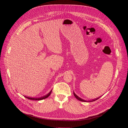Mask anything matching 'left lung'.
Instances as JSON below:
<instances>
[{"instance_id":"obj_1","label":"left lung","mask_w":128,"mask_h":128,"mask_svg":"<svg viewBox=\"0 0 128 128\" xmlns=\"http://www.w3.org/2000/svg\"><path fill=\"white\" fill-rule=\"evenodd\" d=\"M74 96L76 97V98L77 99H78V100H80V101H83V102H92V101H95V100H97V99H98L100 98V97H99V98H96V99H93V100H91V101H86V100H83V99H81L78 96L75 94V93H74Z\"/></svg>"}]
</instances>
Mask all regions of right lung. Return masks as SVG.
Wrapping results in <instances>:
<instances>
[{"mask_svg":"<svg viewBox=\"0 0 128 128\" xmlns=\"http://www.w3.org/2000/svg\"><path fill=\"white\" fill-rule=\"evenodd\" d=\"M52 90H51L50 92L48 94H47L46 95V96H44V97H40V98H31V97H26V96H25V97H26V98H27V99H30V100H42V99H46V98H48L50 95V94H51V93H52Z\"/></svg>","mask_w":128,"mask_h":128,"instance_id":"1","label":"right lung"}]
</instances>
